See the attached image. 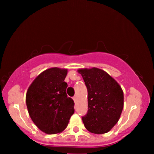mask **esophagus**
<instances>
[{
	"mask_svg": "<svg viewBox=\"0 0 154 154\" xmlns=\"http://www.w3.org/2000/svg\"><path fill=\"white\" fill-rule=\"evenodd\" d=\"M72 99H73V100H74V102L75 103L77 101V96H73V98H72Z\"/></svg>",
	"mask_w": 154,
	"mask_h": 154,
	"instance_id": "1",
	"label": "esophagus"
}]
</instances>
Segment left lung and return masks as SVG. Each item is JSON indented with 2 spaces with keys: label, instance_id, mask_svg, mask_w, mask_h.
I'll return each mask as SVG.
<instances>
[{
  "label": "left lung",
  "instance_id": "1",
  "mask_svg": "<svg viewBox=\"0 0 154 154\" xmlns=\"http://www.w3.org/2000/svg\"><path fill=\"white\" fill-rule=\"evenodd\" d=\"M88 90V113L82 118L88 131L104 134L110 131L120 118L124 93L120 85L107 72L98 68L81 69Z\"/></svg>",
  "mask_w": 154,
  "mask_h": 154
}]
</instances>
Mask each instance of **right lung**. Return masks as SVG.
Wrapping results in <instances>:
<instances>
[{
  "instance_id": "obj_1",
  "label": "right lung",
  "mask_w": 154,
  "mask_h": 154,
  "mask_svg": "<svg viewBox=\"0 0 154 154\" xmlns=\"http://www.w3.org/2000/svg\"><path fill=\"white\" fill-rule=\"evenodd\" d=\"M67 69H47L29 86L26 103L30 118L41 131L48 134L60 133L66 128L74 113V101L66 93L64 82Z\"/></svg>"
}]
</instances>
